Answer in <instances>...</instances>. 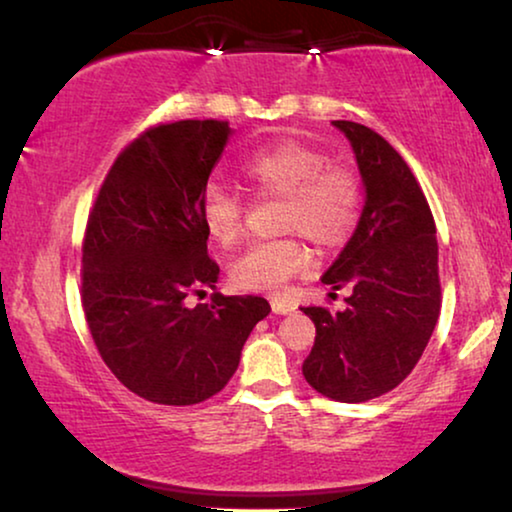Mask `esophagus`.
I'll use <instances>...</instances> for the list:
<instances>
[{
    "instance_id": "esophagus-1",
    "label": "esophagus",
    "mask_w": 512,
    "mask_h": 512,
    "mask_svg": "<svg viewBox=\"0 0 512 512\" xmlns=\"http://www.w3.org/2000/svg\"><path fill=\"white\" fill-rule=\"evenodd\" d=\"M272 312L275 314H291V312H296V305L293 303H286V300H272Z\"/></svg>"
}]
</instances>
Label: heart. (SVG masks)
Here are the masks:
<instances>
[{
    "label": "heart",
    "mask_w": 512,
    "mask_h": 512,
    "mask_svg": "<svg viewBox=\"0 0 512 512\" xmlns=\"http://www.w3.org/2000/svg\"><path fill=\"white\" fill-rule=\"evenodd\" d=\"M242 177L261 195L284 198L282 228L298 230L317 247L345 244L359 226L363 188L352 167L328 163L317 146L300 139H279L251 153ZM202 226L221 247L240 240L244 205L237 193L209 184L200 200ZM312 254L298 237L254 242L230 263V279L240 289L279 293L298 272L310 268Z\"/></svg>",
    "instance_id": "b5f03b06"
}]
</instances>
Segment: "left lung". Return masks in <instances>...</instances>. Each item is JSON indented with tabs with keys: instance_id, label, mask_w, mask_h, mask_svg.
<instances>
[{
	"instance_id": "8db88e82",
	"label": "left lung",
	"mask_w": 512,
	"mask_h": 512,
	"mask_svg": "<svg viewBox=\"0 0 512 512\" xmlns=\"http://www.w3.org/2000/svg\"><path fill=\"white\" fill-rule=\"evenodd\" d=\"M333 125L352 144L366 205L321 277L333 291H352L347 307H303L317 326L303 375L333 401L363 403L398 387L429 345L440 314L438 240L429 202L401 153L366 125Z\"/></svg>"
}]
</instances>
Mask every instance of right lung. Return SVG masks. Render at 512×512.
Returning <instances> with one entry per match:
<instances>
[{
    "mask_svg": "<svg viewBox=\"0 0 512 512\" xmlns=\"http://www.w3.org/2000/svg\"><path fill=\"white\" fill-rule=\"evenodd\" d=\"M233 130L226 121H177L125 146L97 193L83 240L81 303L95 347L132 394L195 405L226 387L258 321L261 296H221L207 256L200 200Z\"/></svg>",
    "mask_w": 512,
    "mask_h": 512,
    "instance_id": "right-lung-1",
    "label": "right lung"
}]
</instances>
